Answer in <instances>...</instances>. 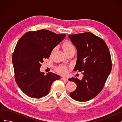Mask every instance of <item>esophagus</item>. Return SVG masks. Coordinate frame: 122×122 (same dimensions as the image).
Returning <instances> with one entry per match:
<instances>
[{
  "label": "esophagus",
  "instance_id": "1",
  "mask_svg": "<svg viewBox=\"0 0 122 122\" xmlns=\"http://www.w3.org/2000/svg\"><path fill=\"white\" fill-rule=\"evenodd\" d=\"M61 79L62 80H63V81H68V79L67 78H64V77H63V78H61Z\"/></svg>",
  "mask_w": 122,
  "mask_h": 122
}]
</instances>
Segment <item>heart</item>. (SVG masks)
Returning a JSON list of instances; mask_svg holds the SVG:
<instances>
[{
    "label": "heart",
    "mask_w": 122,
    "mask_h": 122,
    "mask_svg": "<svg viewBox=\"0 0 122 122\" xmlns=\"http://www.w3.org/2000/svg\"><path fill=\"white\" fill-rule=\"evenodd\" d=\"M62 48L66 54L68 53V52H70V51L75 49L73 45L69 41H65L64 42L62 45ZM56 70L58 72L62 75L66 74L68 72L67 67L64 65H61L58 66L56 68Z\"/></svg>",
    "instance_id": "obj_1"
}]
</instances>
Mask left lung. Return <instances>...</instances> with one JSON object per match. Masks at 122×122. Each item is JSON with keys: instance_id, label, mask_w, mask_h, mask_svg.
Instances as JSON below:
<instances>
[{"instance_id": "1", "label": "left lung", "mask_w": 122, "mask_h": 122, "mask_svg": "<svg viewBox=\"0 0 122 122\" xmlns=\"http://www.w3.org/2000/svg\"><path fill=\"white\" fill-rule=\"evenodd\" d=\"M69 37L78 52L74 70L84 75L81 80L69 79L76 84V89L70 95L80 102L90 100L102 90L111 71L110 52L105 42L90 32L70 35Z\"/></svg>"}]
</instances>
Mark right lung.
<instances>
[{
  "label": "right lung",
  "mask_w": 122,
  "mask_h": 122,
  "mask_svg": "<svg viewBox=\"0 0 122 122\" xmlns=\"http://www.w3.org/2000/svg\"><path fill=\"white\" fill-rule=\"evenodd\" d=\"M46 30L25 33L19 40L12 55L15 79L18 86L28 97L41 98L50 91L52 83L60 76L40 71L41 63L48 58L53 49L65 38Z\"/></svg>",
  "instance_id": "add662e5"
}]
</instances>
